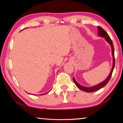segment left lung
Masks as SVG:
<instances>
[{
    "instance_id": "1",
    "label": "left lung",
    "mask_w": 123,
    "mask_h": 123,
    "mask_svg": "<svg viewBox=\"0 0 123 123\" xmlns=\"http://www.w3.org/2000/svg\"><path fill=\"white\" fill-rule=\"evenodd\" d=\"M98 36L105 38V40L109 43L110 45H111V49H112V57H113V64H112V67L111 72H110L109 76H107V78L105 80H104L103 81L99 83V84H98L97 85H95V86H91V87L83 86L82 85L79 84V83L77 82V81L75 80V79L74 78V77H73L74 82L75 83V84L76 85V86L78 87L79 89H81V90L86 92H95L99 90V89L101 88L102 87L105 86L107 83L109 82L110 79L111 78L112 72L113 71L114 66H115V59H114V47H113V43H112L111 39L110 38V36H109V35L107 34V32H106L103 28H101L100 26H98Z\"/></svg>"
}]
</instances>
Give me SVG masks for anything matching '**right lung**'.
I'll list each match as a JSON object with an SVG mask.
<instances>
[{
  "instance_id": "add662e5",
  "label": "right lung",
  "mask_w": 123,
  "mask_h": 123,
  "mask_svg": "<svg viewBox=\"0 0 123 123\" xmlns=\"http://www.w3.org/2000/svg\"><path fill=\"white\" fill-rule=\"evenodd\" d=\"M24 29H23V30H24ZM22 31V30H21ZM49 91L48 92H49ZM48 92H47V93H44V94H40V95H44V94H46V93H48ZM28 94H30V93H28Z\"/></svg>"
}]
</instances>
